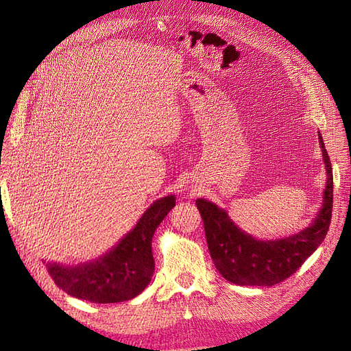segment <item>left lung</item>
<instances>
[{
  "instance_id": "left-lung-1",
  "label": "left lung",
  "mask_w": 351,
  "mask_h": 351,
  "mask_svg": "<svg viewBox=\"0 0 351 351\" xmlns=\"http://www.w3.org/2000/svg\"><path fill=\"white\" fill-rule=\"evenodd\" d=\"M326 186L324 204L312 224L297 234L258 240L239 228L224 209L206 199H196L205 226V236L215 268L237 285L271 287L289 278L324 241L332 215V168L319 134Z\"/></svg>"
}]
</instances>
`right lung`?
<instances>
[{"label":"right lung","mask_w":351,"mask_h":351,"mask_svg":"<svg viewBox=\"0 0 351 351\" xmlns=\"http://www.w3.org/2000/svg\"><path fill=\"white\" fill-rule=\"evenodd\" d=\"M174 206L173 195L154 202L136 227L98 259L74 267L47 263L51 278L62 291L80 300L119 303L134 299L152 280L154 232Z\"/></svg>","instance_id":"add662e5"}]
</instances>
